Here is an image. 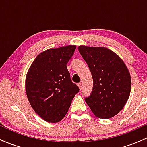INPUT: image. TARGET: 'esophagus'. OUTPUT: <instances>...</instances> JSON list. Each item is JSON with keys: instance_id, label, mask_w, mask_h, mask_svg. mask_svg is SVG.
<instances>
[{"instance_id": "obj_1", "label": "esophagus", "mask_w": 147, "mask_h": 147, "mask_svg": "<svg viewBox=\"0 0 147 147\" xmlns=\"http://www.w3.org/2000/svg\"><path fill=\"white\" fill-rule=\"evenodd\" d=\"M77 85H78V87L79 88V89H80V90H82V88H83V84H82V83H79L78 84H77Z\"/></svg>"}]
</instances>
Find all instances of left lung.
Here are the masks:
<instances>
[{"mask_svg": "<svg viewBox=\"0 0 147 147\" xmlns=\"http://www.w3.org/2000/svg\"><path fill=\"white\" fill-rule=\"evenodd\" d=\"M79 52L92 74L93 87L85 98L97 117L109 119L123 109L131 88L129 71L117 55L104 47L79 46Z\"/></svg>", "mask_w": 147, "mask_h": 147, "instance_id": "obj_1", "label": "left lung"}]
</instances>
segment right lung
Segmentation results:
<instances>
[{"label":"right lung","mask_w":147,"mask_h":147,"mask_svg":"<svg viewBox=\"0 0 147 147\" xmlns=\"http://www.w3.org/2000/svg\"><path fill=\"white\" fill-rule=\"evenodd\" d=\"M75 48V45H68L41 52L27 73L25 90L30 104L48 122H60L79 91L66 66Z\"/></svg>","instance_id":"right-lung-1"}]
</instances>
